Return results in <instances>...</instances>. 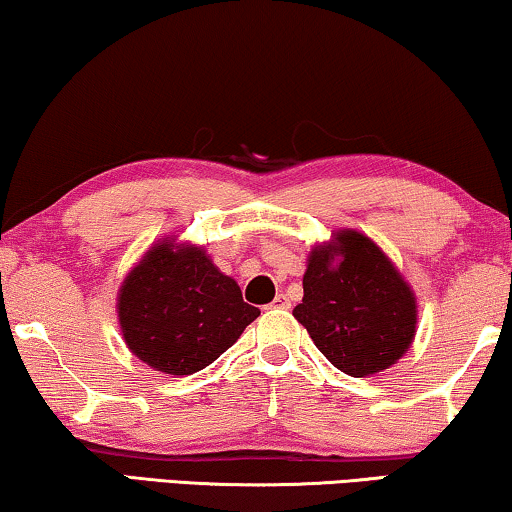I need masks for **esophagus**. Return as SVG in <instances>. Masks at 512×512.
I'll return each instance as SVG.
<instances>
[{"label":"esophagus","instance_id":"obj_1","mask_svg":"<svg viewBox=\"0 0 512 512\" xmlns=\"http://www.w3.org/2000/svg\"><path fill=\"white\" fill-rule=\"evenodd\" d=\"M289 296L287 294H278L276 299H273V303H271V308H282V310H287L289 308Z\"/></svg>","mask_w":512,"mask_h":512}]
</instances>
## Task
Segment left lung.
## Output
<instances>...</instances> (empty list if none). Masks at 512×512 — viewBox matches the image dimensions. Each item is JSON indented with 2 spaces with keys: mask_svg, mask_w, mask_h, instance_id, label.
<instances>
[{
  "mask_svg": "<svg viewBox=\"0 0 512 512\" xmlns=\"http://www.w3.org/2000/svg\"><path fill=\"white\" fill-rule=\"evenodd\" d=\"M294 317L335 368L349 377H372L409 352L418 303L370 236L338 230L310 248Z\"/></svg>",
  "mask_w": 512,
  "mask_h": 512,
  "instance_id": "obj_1",
  "label": "left lung"
}]
</instances>
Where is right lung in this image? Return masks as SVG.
Listing matches in <instances>:
<instances>
[{"label": "right lung", "mask_w": 512, "mask_h": 512, "mask_svg": "<svg viewBox=\"0 0 512 512\" xmlns=\"http://www.w3.org/2000/svg\"><path fill=\"white\" fill-rule=\"evenodd\" d=\"M259 317L202 246L165 236L126 273L117 319L126 347L163 375H193Z\"/></svg>", "instance_id": "obj_1"}]
</instances>
